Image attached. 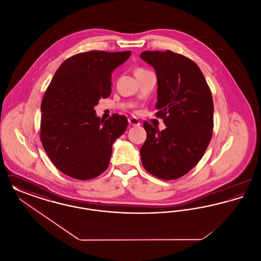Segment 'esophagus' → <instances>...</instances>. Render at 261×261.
I'll use <instances>...</instances> for the list:
<instances>
[{"instance_id": "1", "label": "esophagus", "mask_w": 261, "mask_h": 261, "mask_svg": "<svg viewBox=\"0 0 261 261\" xmlns=\"http://www.w3.org/2000/svg\"><path fill=\"white\" fill-rule=\"evenodd\" d=\"M128 122L131 126H140V122H139V120L137 119L136 117H129Z\"/></svg>"}]
</instances>
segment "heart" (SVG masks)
<instances>
[{
  "label": "heart",
  "mask_w": 261,
  "mask_h": 261,
  "mask_svg": "<svg viewBox=\"0 0 261 261\" xmlns=\"http://www.w3.org/2000/svg\"><path fill=\"white\" fill-rule=\"evenodd\" d=\"M139 70H143V69H138V70H137V71H139Z\"/></svg>",
  "instance_id": "heart-1"
}]
</instances>
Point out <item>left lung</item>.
Instances as JSON below:
<instances>
[{"label": "left lung", "instance_id": "left-lung-1", "mask_svg": "<svg viewBox=\"0 0 261 261\" xmlns=\"http://www.w3.org/2000/svg\"><path fill=\"white\" fill-rule=\"evenodd\" d=\"M158 79L156 116L166 126L144 122L147 139L140 149L145 169L163 180L188 173L202 158L213 129L211 89L199 66L186 57L166 51H143Z\"/></svg>", "mask_w": 261, "mask_h": 261}]
</instances>
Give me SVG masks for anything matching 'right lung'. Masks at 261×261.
<instances>
[{
	"label": "right lung",
	"mask_w": 261,
	"mask_h": 261,
	"mask_svg": "<svg viewBox=\"0 0 261 261\" xmlns=\"http://www.w3.org/2000/svg\"><path fill=\"white\" fill-rule=\"evenodd\" d=\"M131 56L130 50H91L62 62L41 103V142L62 173L89 180L109 166L112 146L127 128V118L108 120L94 108L112 93V73Z\"/></svg>",
	"instance_id": "right-lung-1"
}]
</instances>
